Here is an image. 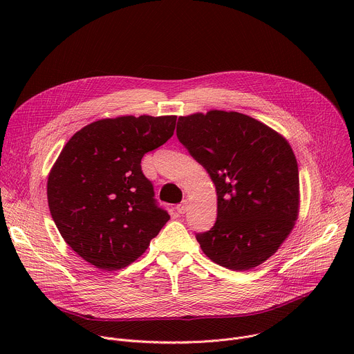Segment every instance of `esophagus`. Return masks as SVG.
<instances>
[{
    "instance_id": "1",
    "label": "esophagus",
    "mask_w": 354,
    "mask_h": 354,
    "mask_svg": "<svg viewBox=\"0 0 354 354\" xmlns=\"http://www.w3.org/2000/svg\"><path fill=\"white\" fill-rule=\"evenodd\" d=\"M187 205H189V203H187V201H186V200H185V201H183V203H182V205H179V206H176V213H178V214H185V213H186V212H187V207H189V206H187Z\"/></svg>"
}]
</instances>
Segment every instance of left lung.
Wrapping results in <instances>:
<instances>
[{
    "instance_id": "left-lung-1",
    "label": "left lung",
    "mask_w": 354,
    "mask_h": 354,
    "mask_svg": "<svg viewBox=\"0 0 354 354\" xmlns=\"http://www.w3.org/2000/svg\"><path fill=\"white\" fill-rule=\"evenodd\" d=\"M176 136L217 192V221L196 235L201 250L231 270L262 265L299 213L298 165L290 142L254 118L217 109L179 116Z\"/></svg>"
}]
</instances>
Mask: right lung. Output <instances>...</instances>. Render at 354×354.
Returning <instances> with one entry per match:
<instances>
[{
    "label": "right lung",
    "mask_w": 354,
    "mask_h": 354,
    "mask_svg": "<svg viewBox=\"0 0 354 354\" xmlns=\"http://www.w3.org/2000/svg\"><path fill=\"white\" fill-rule=\"evenodd\" d=\"M176 116L100 119L64 145L47 178L57 230L85 262L113 272L137 261L169 220L141 158L171 138Z\"/></svg>",
    "instance_id": "right-lung-1"
}]
</instances>
